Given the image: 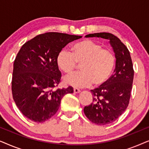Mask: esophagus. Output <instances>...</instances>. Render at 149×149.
I'll return each instance as SVG.
<instances>
[{
	"label": "esophagus",
	"instance_id": "34e87169",
	"mask_svg": "<svg viewBox=\"0 0 149 149\" xmlns=\"http://www.w3.org/2000/svg\"><path fill=\"white\" fill-rule=\"evenodd\" d=\"M74 92L75 93H80V92H81V90H80V89H77V88H74Z\"/></svg>",
	"mask_w": 149,
	"mask_h": 149
}]
</instances>
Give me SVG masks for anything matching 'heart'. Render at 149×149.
I'll use <instances>...</instances> for the list:
<instances>
[{"instance_id":"b5f03b06","label":"heart","mask_w":149,"mask_h":149,"mask_svg":"<svg viewBox=\"0 0 149 149\" xmlns=\"http://www.w3.org/2000/svg\"><path fill=\"white\" fill-rule=\"evenodd\" d=\"M58 68L66 74L71 73L81 64V72L64 78V82L77 87H87L91 84L100 85L111 76L115 64V58L109 49L90 39L77 42L72 47V53L63 49L56 58Z\"/></svg>"}]
</instances>
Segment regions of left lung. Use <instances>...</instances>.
Instances as JSON below:
<instances>
[{"mask_svg":"<svg viewBox=\"0 0 149 149\" xmlns=\"http://www.w3.org/2000/svg\"><path fill=\"white\" fill-rule=\"evenodd\" d=\"M85 37L109 40L115 53L114 74L98 88L91 90L93 102L84 108V113L89 121L97 125H107L117 120L129 104L134 79L131 56L125 45L113 34L100 32L87 34Z\"/></svg>","mask_w":149,"mask_h":149,"instance_id":"obj_1","label":"left lung"}]
</instances>
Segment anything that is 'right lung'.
I'll return each instance as SVG.
<instances>
[{"mask_svg":"<svg viewBox=\"0 0 149 149\" xmlns=\"http://www.w3.org/2000/svg\"><path fill=\"white\" fill-rule=\"evenodd\" d=\"M81 36L47 32L24 43L13 64L12 94L22 114L36 123L52 117L60 107L61 100L73 88L55 90L60 82L61 72L57 56L68 42Z\"/></svg>","mask_w":149,"mask_h":149,"instance_id":"obj_1","label":"right lung"}]
</instances>
